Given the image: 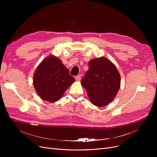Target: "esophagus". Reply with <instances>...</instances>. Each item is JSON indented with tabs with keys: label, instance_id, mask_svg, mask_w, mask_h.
Segmentation results:
<instances>
[{
	"label": "esophagus",
	"instance_id": "34e87169",
	"mask_svg": "<svg viewBox=\"0 0 157 157\" xmlns=\"http://www.w3.org/2000/svg\"><path fill=\"white\" fill-rule=\"evenodd\" d=\"M75 79H76V81H80L81 80V75H78V76H76V78H75Z\"/></svg>",
	"mask_w": 157,
	"mask_h": 157
}]
</instances>
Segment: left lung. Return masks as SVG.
Returning a JSON list of instances; mask_svg holds the SVG:
<instances>
[{"mask_svg":"<svg viewBox=\"0 0 157 157\" xmlns=\"http://www.w3.org/2000/svg\"><path fill=\"white\" fill-rule=\"evenodd\" d=\"M89 69L81 81L90 101L98 107L107 105L117 95L120 87V74L116 66L105 57L88 62Z\"/></svg>","mask_w":157,"mask_h":157,"instance_id":"1","label":"left lung"}]
</instances>
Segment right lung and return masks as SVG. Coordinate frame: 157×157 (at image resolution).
Listing matches in <instances>:
<instances>
[{"instance_id": "right-lung-1", "label": "right lung", "mask_w": 157, "mask_h": 157, "mask_svg": "<svg viewBox=\"0 0 157 157\" xmlns=\"http://www.w3.org/2000/svg\"><path fill=\"white\" fill-rule=\"evenodd\" d=\"M74 81L62 61L56 56L50 55L37 67L34 74L33 83L42 99L55 102L60 99Z\"/></svg>"}]
</instances>
